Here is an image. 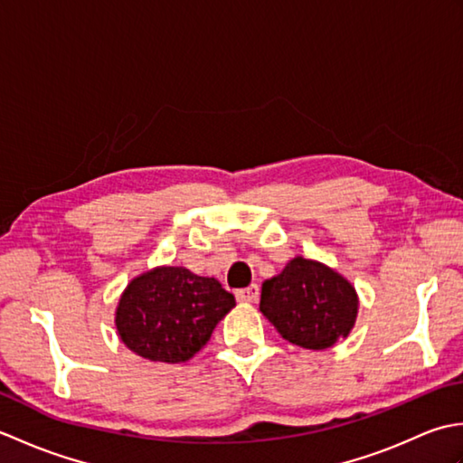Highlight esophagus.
I'll use <instances>...</instances> for the list:
<instances>
[{
  "label": "esophagus",
  "instance_id": "obj_1",
  "mask_svg": "<svg viewBox=\"0 0 463 463\" xmlns=\"http://www.w3.org/2000/svg\"><path fill=\"white\" fill-rule=\"evenodd\" d=\"M259 294H260L259 284H250V287H247V288L237 290V300L239 302H257Z\"/></svg>",
  "mask_w": 463,
  "mask_h": 463
}]
</instances>
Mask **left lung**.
Returning a JSON list of instances; mask_svg holds the SVG:
<instances>
[{
  "instance_id": "obj_1",
  "label": "left lung",
  "mask_w": 463,
  "mask_h": 463,
  "mask_svg": "<svg viewBox=\"0 0 463 463\" xmlns=\"http://www.w3.org/2000/svg\"><path fill=\"white\" fill-rule=\"evenodd\" d=\"M358 307L352 282L312 259L294 257L262 282L260 312L284 340L307 350H326L348 338Z\"/></svg>"
}]
</instances>
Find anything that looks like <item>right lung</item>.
I'll list each match as a JSON object with an SVG mask.
<instances>
[{
    "instance_id": "1",
    "label": "right lung",
    "mask_w": 463,
    "mask_h": 463,
    "mask_svg": "<svg viewBox=\"0 0 463 463\" xmlns=\"http://www.w3.org/2000/svg\"><path fill=\"white\" fill-rule=\"evenodd\" d=\"M234 304L232 294L213 277L184 267H156L127 284L115 308V328L137 356L179 364L211 340Z\"/></svg>"
}]
</instances>
